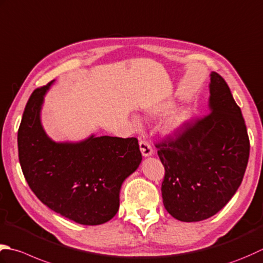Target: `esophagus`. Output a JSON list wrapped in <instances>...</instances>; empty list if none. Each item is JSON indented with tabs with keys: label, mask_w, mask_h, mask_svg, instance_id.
I'll return each instance as SVG.
<instances>
[{
	"label": "esophagus",
	"mask_w": 263,
	"mask_h": 263,
	"mask_svg": "<svg viewBox=\"0 0 263 263\" xmlns=\"http://www.w3.org/2000/svg\"><path fill=\"white\" fill-rule=\"evenodd\" d=\"M139 146H140V151L143 157H149L153 155V148L149 145V142L146 140H140L139 142Z\"/></svg>",
	"instance_id": "34e87169"
}]
</instances>
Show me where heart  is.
<instances>
[{
  "label": "heart",
  "mask_w": 263,
  "mask_h": 263,
  "mask_svg": "<svg viewBox=\"0 0 263 263\" xmlns=\"http://www.w3.org/2000/svg\"><path fill=\"white\" fill-rule=\"evenodd\" d=\"M172 108L171 104H164L158 108V111H168ZM193 112L189 108H180L178 110H174L172 114L166 118L164 122L163 130L168 136H178L181 133L184 127L188 125V123L192 120Z\"/></svg>",
  "instance_id": "1"
}]
</instances>
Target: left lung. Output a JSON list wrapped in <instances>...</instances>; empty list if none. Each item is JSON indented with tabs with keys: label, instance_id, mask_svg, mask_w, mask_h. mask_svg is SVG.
Masks as SVG:
<instances>
[{
	"label": "left lung",
	"instance_id": "8db88e82",
	"mask_svg": "<svg viewBox=\"0 0 263 263\" xmlns=\"http://www.w3.org/2000/svg\"><path fill=\"white\" fill-rule=\"evenodd\" d=\"M209 114L188 123L178 138L156 145L165 168L167 212L183 222L209 219L226 206L243 180L250 140L240 108L226 81L210 74Z\"/></svg>",
	"mask_w": 263,
	"mask_h": 263
}]
</instances>
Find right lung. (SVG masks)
<instances>
[{
	"mask_svg": "<svg viewBox=\"0 0 263 263\" xmlns=\"http://www.w3.org/2000/svg\"><path fill=\"white\" fill-rule=\"evenodd\" d=\"M53 83L36 89L25 107L18 130L20 166L49 209L76 223L102 224L115 217L122 184L140 165L138 139L91 135L77 142L52 140L41 110Z\"/></svg>",
	"mask_w": 263,
	"mask_h": 263,
	"instance_id": "add662e5",
	"label": "right lung"
}]
</instances>
